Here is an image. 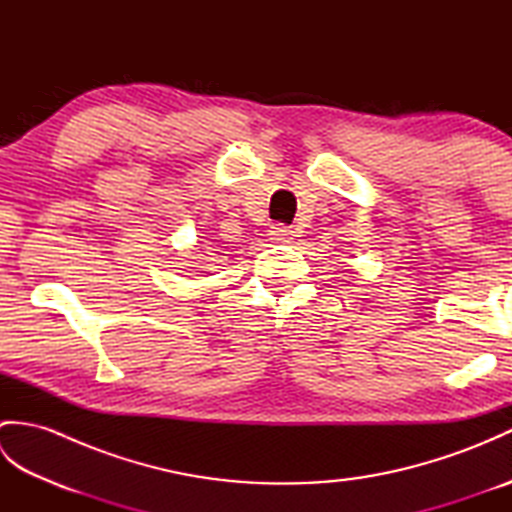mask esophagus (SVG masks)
I'll return each mask as SVG.
<instances>
[{
  "label": "esophagus",
  "instance_id": "esophagus-1",
  "mask_svg": "<svg viewBox=\"0 0 512 512\" xmlns=\"http://www.w3.org/2000/svg\"><path fill=\"white\" fill-rule=\"evenodd\" d=\"M270 239H275L277 244H286L292 239V231L286 226H273L270 228Z\"/></svg>",
  "mask_w": 512,
  "mask_h": 512
}]
</instances>
